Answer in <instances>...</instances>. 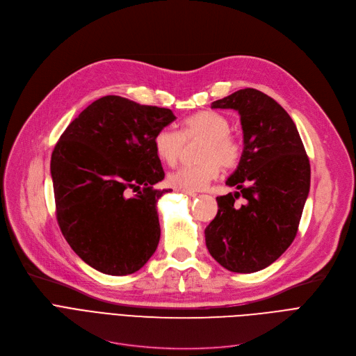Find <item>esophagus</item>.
<instances>
[{
  "instance_id": "obj_1",
  "label": "esophagus",
  "mask_w": 356,
  "mask_h": 356,
  "mask_svg": "<svg viewBox=\"0 0 356 356\" xmlns=\"http://www.w3.org/2000/svg\"><path fill=\"white\" fill-rule=\"evenodd\" d=\"M184 195H188V196H196V193L195 192H191V191H181Z\"/></svg>"
}]
</instances>
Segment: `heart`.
I'll list each match as a JSON object with an SVG mask.
<instances>
[{
    "mask_svg": "<svg viewBox=\"0 0 356 356\" xmlns=\"http://www.w3.org/2000/svg\"><path fill=\"white\" fill-rule=\"evenodd\" d=\"M229 129V120L215 111H200L186 118L180 134L170 128L159 129L153 147L156 156L168 165L177 163L183 141L202 140L197 152L200 161L176 168L168 175L170 186L180 191H200L218 177L220 167L227 170L236 167L242 156V144Z\"/></svg>",
    "mask_w": 356,
    "mask_h": 356,
    "instance_id": "obj_1",
    "label": "heart"
}]
</instances>
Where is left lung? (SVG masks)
Listing matches in <instances>:
<instances>
[{"label":"left lung","instance_id":"obj_1","mask_svg":"<svg viewBox=\"0 0 356 356\" xmlns=\"http://www.w3.org/2000/svg\"><path fill=\"white\" fill-rule=\"evenodd\" d=\"M241 117L244 149L227 180L238 192L218 196V213L204 229L211 255L232 273L273 264L296 238L310 189V163L296 124L261 90L245 88L212 102ZM242 197L245 202L238 204Z\"/></svg>","mask_w":356,"mask_h":356}]
</instances>
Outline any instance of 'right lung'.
Returning <instances> with one entry per match:
<instances>
[{
    "instance_id": "add662e5",
    "label": "right lung",
    "mask_w": 356,
    "mask_h": 356,
    "mask_svg": "<svg viewBox=\"0 0 356 356\" xmlns=\"http://www.w3.org/2000/svg\"><path fill=\"white\" fill-rule=\"evenodd\" d=\"M175 120L167 108L108 95L85 108L54 145L56 218L92 268L133 274L156 252L157 200L168 191L154 189L164 172L153 138Z\"/></svg>"
}]
</instances>
